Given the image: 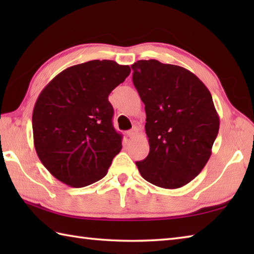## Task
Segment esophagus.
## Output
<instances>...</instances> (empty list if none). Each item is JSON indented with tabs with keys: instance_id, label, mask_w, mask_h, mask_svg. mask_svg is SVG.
Returning a JSON list of instances; mask_svg holds the SVG:
<instances>
[{
	"instance_id": "esophagus-1",
	"label": "esophagus",
	"mask_w": 254,
	"mask_h": 254,
	"mask_svg": "<svg viewBox=\"0 0 254 254\" xmlns=\"http://www.w3.org/2000/svg\"><path fill=\"white\" fill-rule=\"evenodd\" d=\"M137 132H138V131H137V128L134 127V128H132V130L127 131V136L130 137V138H133L134 136L137 135Z\"/></svg>"
}]
</instances>
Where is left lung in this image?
<instances>
[{"mask_svg":"<svg viewBox=\"0 0 254 254\" xmlns=\"http://www.w3.org/2000/svg\"><path fill=\"white\" fill-rule=\"evenodd\" d=\"M145 105L149 153L136 161L145 180L164 189L192 181L206 165L219 130V117L206 86L189 69L157 60L131 66Z\"/></svg>","mask_w":254,"mask_h":254,"instance_id":"1","label":"left lung"}]
</instances>
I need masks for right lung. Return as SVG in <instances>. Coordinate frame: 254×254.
<instances>
[{
  "label": "right lung",
  "mask_w": 254,
  "mask_h": 254,
  "mask_svg": "<svg viewBox=\"0 0 254 254\" xmlns=\"http://www.w3.org/2000/svg\"><path fill=\"white\" fill-rule=\"evenodd\" d=\"M131 68L94 60L64 69L42 89L32 112L38 157L58 180L82 188L102 179L122 148L108 96Z\"/></svg>",
  "instance_id": "1"
}]
</instances>
